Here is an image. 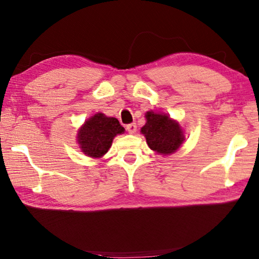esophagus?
Listing matches in <instances>:
<instances>
[{
  "label": "esophagus",
  "mask_w": 259,
  "mask_h": 259,
  "mask_svg": "<svg viewBox=\"0 0 259 259\" xmlns=\"http://www.w3.org/2000/svg\"><path fill=\"white\" fill-rule=\"evenodd\" d=\"M136 130H137V125H136V123H130L126 125V131H128L129 134H135Z\"/></svg>",
  "instance_id": "34e87169"
}]
</instances>
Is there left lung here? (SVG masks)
<instances>
[{
    "instance_id": "8db88e82",
    "label": "left lung",
    "mask_w": 259,
    "mask_h": 259,
    "mask_svg": "<svg viewBox=\"0 0 259 259\" xmlns=\"http://www.w3.org/2000/svg\"><path fill=\"white\" fill-rule=\"evenodd\" d=\"M146 123L142 133L151 150L160 154H171L184 142L183 130L178 122H175L165 114L147 112Z\"/></svg>"
}]
</instances>
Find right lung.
<instances>
[{"mask_svg": "<svg viewBox=\"0 0 259 259\" xmlns=\"http://www.w3.org/2000/svg\"><path fill=\"white\" fill-rule=\"evenodd\" d=\"M123 131L124 128L115 117H107L102 113H97L85 121L78 130L77 142L84 154L91 157H100L109 150L113 138Z\"/></svg>", "mask_w": 259, "mask_h": 259, "instance_id": "add662e5", "label": "right lung"}]
</instances>
